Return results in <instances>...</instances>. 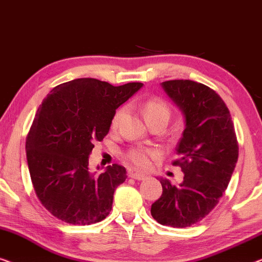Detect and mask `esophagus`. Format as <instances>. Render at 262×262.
<instances>
[{
  "mask_svg": "<svg viewBox=\"0 0 262 262\" xmlns=\"http://www.w3.org/2000/svg\"><path fill=\"white\" fill-rule=\"evenodd\" d=\"M130 177L133 179H136V180L146 179V176L142 174V173H130Z\"/></svg>",
  "mask_w": 262,
  "mask_h": 262,
  "instance_id": "1",
  "label": "esophagus"
}]
</instances>
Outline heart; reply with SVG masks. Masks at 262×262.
I'll use <instances>...</instances> for the list:
<instances>
[{"mask_svg":"<svg viewBox=\"0 0 262 262\" xmlns=\"http://www.w3.org/2000/svg\"><path fill=\"white\" fill-rule=\"evenodd\" d=\"M123 113V109H120L114 115L112 123H110V128H112L113 132H116L117 128H119ZM143 114H145V119L149 126L156 122L167 123L169 117H171V109H169L167 103L163 99L149 98L143 104ZM157 157V150L153 148H147V147H133L124 154V158H126L128 163L139 169L148 168L152 164V160L156 159Z\"/></svg>","mask_w":262,"mask_h":262,"instance_id":"heart-1","label":"heart"}]
</instances>
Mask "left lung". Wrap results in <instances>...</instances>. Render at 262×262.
Segmentation results:
<instances>
[{
  "mask_svg": "<svg viewBox=\"0 0 262 262\" xmlns=\"http://www.w3.org/2000/svg\"><path fill=\"white\" fill-rule=\"evenodd\" d=\"M161 85L185 117L173 161L184 179L179 185L160 179L163 194L150 213L163 226L185 228L201 222L223 196L237 163L238 143L229 109L216 91L189 79Z\"/></svg>",
  "mask_w": 262,
  "mask_h": 262,
  "instance_id": "8db88e82",
  "label": "left lung"
}]
</instances>
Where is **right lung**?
<instances>
[{
	"instance_id": "1",
	"label": "right lung",
	"mask_w": 262,
	"mask_h": 262,
	"mask_svg": "<svg viewBox=\"0 0 262 262\" xmlns=\"http://www.w3.org/2000/svg\"><path fill=\"white\" fill-rule=\"evenodd\" d=\"M142 83L114 86L95 78L59 84L39 106L26 139V156L35 194L58 220L93 224L109 215L126 168L114 164L89 172L95 141L108 134L116 109Z\"/></svg>"
}]
</instances>
